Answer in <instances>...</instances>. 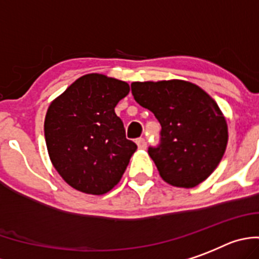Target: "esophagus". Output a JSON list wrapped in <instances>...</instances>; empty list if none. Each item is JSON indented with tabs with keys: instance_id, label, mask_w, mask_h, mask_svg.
<instances>
[{
	"instance_id": "34e87169",
	"label": "esophagus",
	"mask_w": 259,
	"mask_h": 259,
	"mask_svg": "<svg viewBox=\"0 0 259 259\" xmlns=\"http://www.w3.org/2000/svg\"><path fill=\"white\" fill-rule=\"evenodd\" d=\"M135 143H137V146H138L139 150H144L147 147V142L144 141V138H138L137 141H135Z\"/></svg>"
}]
</instances>
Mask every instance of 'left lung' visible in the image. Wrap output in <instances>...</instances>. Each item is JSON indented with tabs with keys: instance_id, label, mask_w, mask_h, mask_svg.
Segmentation results:
<instances>
[{
	"instance_id": "obj_1",
	"label": "left lung",
	"mask_w": 259,
	"mask_h": 259,
	"mask_svg": "<svg viewBox=\"0 0 259 259\" xmlns=\"http://www.w3.org/2000/svg\"><path fill=\"white\" fill-rule=\"evenodd\" d=\"M137 103L160 125V144L150 147L166 183L192 188L214 171L227 147V122L218 104L201 88L182 80L133 82Z\"/></svg>"
}]
</instances>
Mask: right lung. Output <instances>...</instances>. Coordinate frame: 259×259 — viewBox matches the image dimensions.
Returning <instances> with one entry per match:
<instances>
[{
  "instance_id": "obj_1",
  "label": "right lung",
  "mask_w": 259,
  "mask_h": 259,
  "mask_svg": "<svg viewBox=\"0 0 259 259\" xmlns=\"http://www.w3.org/2000/svg\"><path fill=\"white\" fill-rule=\"evenodd\" d=\"M129 92L125 81L90 73L49 106L44 125L49 156L74 190L103 195L126 170L137 144L126 139L115 107Z\"/></svg>"
}]
</instances>
